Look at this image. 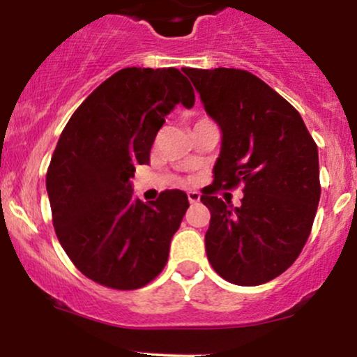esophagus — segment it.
Segmentation results:
<instances>
[{"label": "esophagus", "instance_id": "1", "mask_svg": "<svg viewBox=\"0 0 357 357\" xmlns=\"http://www.w3.org/2000/svg\"><path fill=\"white\" fill-rule=\"evenodd\" d=\"M188 199H190L191 204H195V203H198L199 199H202V195H199L198 191H190V192H188Z\"/></svg>", "mask_w": 357, "mask_h": 357}]
</instances>
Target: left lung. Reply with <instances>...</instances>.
<instances>
[{"label": "left lung", "mask_w": 357, "mask_h": 357, "mask_svg": "<svg viewBox=\"0 0 357 357\" xmlns=\"http://www.w3.org/2000/svg\"><path fill=\"white\" fill-rule=\"evenodd\" d=\"M184 73L223 132L215 179L202 195L211 213L208 260L230 284H265L297 260L312 230L321 198L317 144L296 107L253 73ZM238 185L240 207L215 196Z\"/></svg>", "instance_id": "obj_1"}]
</instances>
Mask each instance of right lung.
Wrapping results in <instances>:
<instances>
[{
	"mask_svg": "<svg viewBox=\"0 0 357 357\" xmlns=\"http://www.w3.org/2000/svg\"><path fill=\"white\" fill-rule=\"evenodd\" d=\"M178 104H195L178 68H122L82 102L53 151L47 191L56 238L85 277L109 289H141L162 272L190 206L179 190L142 203L130 186Z\"/></svg>",
	"mask_w": 357,
	"mask_h": 357,
	"instance_id": "add662e5",
	"label": "right lung"
}]
</instances>
